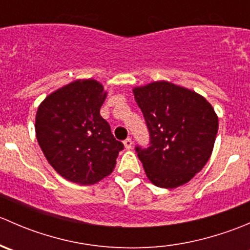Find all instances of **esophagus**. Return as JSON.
<instances>
[{
  "mask_svg": "<svg viewBox=\"0 0 250 250\" xmlns=\"http://www.w3.org/2000/svg\"><path fill=\"white\" fill-rule=\"evenodd\" d=\"M123 144H125V148H127V150H130V148L133 147V141H132V139H130V138H127V139L123 141Z\"/></svg>",
  "mask_w": 250,
  "mask_h": 250,
  "instance_id": "34e87169",
  "label": "esophagus"
}]
</instances>
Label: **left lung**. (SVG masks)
<instances>
[{"label":"left lung","instance_id":"obj_1","mask_svg":"<svg viewBox=\"0 0 250 250\" xmlns=\"http://www.w3.org/2000/svg\"><path fill=\"white\" fill-rule=\"evenodd\" d=\"M150 141L135 152L158 188L184 185L208 162L218 133V116L197 93L161 81L135 88Z\"/></svg>","mask_w":250,"mask_h":250}]
</instances>
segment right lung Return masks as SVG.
I'll return each mask as SVG.
<instances>
[{"instance_id":"add662e5","label":"right lung","mask_w":250,"mask_h":250,"mask_svg":"<svg viewBox=\"0 0 250 250\" xmlns=\"http://www.w3.org/2000/svg\"><path fill=\"white\" fill-rule=\"evenodd\" d=\"M106 93L94 80H77L48 95L36 113V138L62 178L92 185L112 172L123 144L100 116Z\"/></svg>"}]
</instances>
